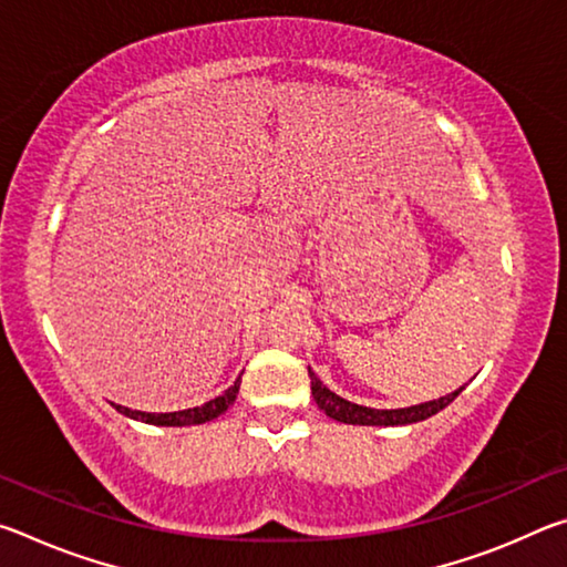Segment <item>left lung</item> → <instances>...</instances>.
Returning <instances> with one entry per match:
<instances>
[{
  "instance_id": "obj_1",
  "label": "left lung",
  "mask_w": 567,
  "mask_h": 567,
  "mask_svg": "<svg viewBox=\"0 0 567 567\" xmlns=\"http://www.w3.org/2000/svg\"><path fill=\"white\" fill-rule=\"evenodd\" d=\"M310 372V382H312V398L318 402V408L324 412V415L338 420V422H348V425H412V422H420V420H427L437 415L440 410L447 408L450 402H453L460 392L465 388H460L455 392H450V395L440 398V400H430V402H420V405H412V408H400V410H375V408H364L358 405V402H350L340 395H334V392L322 385L320 378L315 375V372L307 368Z\"/></svg>"
}]
</instances>
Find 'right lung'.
Segmentation results:
<instances>
[{
  "instance_id": "obj_1",
  "label": "right lung",
  "mask_w": 567,
  "mask_h": 567,
  "mask_svg": "<svg viewBox=\"0 0 567 567\" xmlns=\"http://www.w3.org/2000/svg\"><path fill=\"white\" fill-rule=\"evenodd\" d=\"M237 392H239V378L235 380L233 388H227L223 395L205 402V405L199 408H189V410H177V412H142V410H130V408H122V405H114V410L122 412V415H127L132 420H142V422H150V425H165V427H182V425H203V422H209L223 415V412L233 405L237 400Z\"/></svg>"
}]
</instances>
